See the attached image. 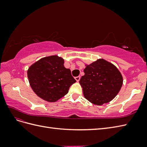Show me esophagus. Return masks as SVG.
<instances>
[{"mask_svg":"<svg viewBox=\"0 0 147 147\" xmlns=\"http://www.w3.org/2000/svg\"><path fill=\"white\" fill-rule=\"evenodd\" d=\"M75 79L76 80V81H77V82H78L80 81V76L76 77H75Z\"/></svg>","mask_w":147,"mask_h":147,"instance_id":"obj_1","label":"esophagus"}]
</instances>
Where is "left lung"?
<instances>
[{
  "label": "left lung",
  "mask_w": 147,
  "mask_h": 147,
  "mask_svg": "<svg viewBox=\"0 0 147 147\" xmlns=\"http://www.w3.org/2000/svg\"><path fill=\"white\" fill-rule=\"evenodd\" d=\"M80 80L83 95L92 104L101 105L113 100L121 90L123 77L113 64L103 59L86 65Z\"/></svg>",
  "instance_id": "left-lung-1"
}]
</instances>
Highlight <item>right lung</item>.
I'll return each mask as SVG.
<instances>
[{
	"mask_svg": "<svg viewBox=\"0 0 147 147\" xmlns=\"http://www.w3.org/2000/svg\"><path fill=\"white\" fill-rule=\"evenodd\" d=\"M64 61L56 55L43 57L29 67V82L39 97L47 102H56L69 92L70 86L76 82Z\"/></svg>",
	"mask_w": 147,
	"mask_h": 147,
	"instance_id": "1",
	"label": "right lung"
}]
</instances>
